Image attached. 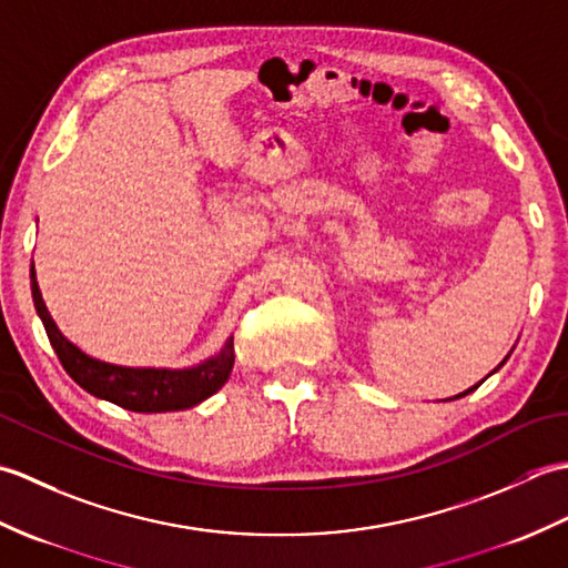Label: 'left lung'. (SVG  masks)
Masks as SVG:
<instances>
[{
    "label": "left lung",
    "mask_w": 568,
    "mask_h": 568,
    "mask_svg": "<svg viewBox=\"0 0 568 568\" xmlns=\"http://www.w3.org/2000/svg\"><path fill=\"white\" fill-rule=\"evenodd\" d=\"M505 361H508V358H505ZM505 361H503V364H505ZM503 364H500V366H503ZM500 366H498V368H500ZM498 368H496V371H498ZM480 383H484V381H480ZM480 383H478V385H480ZM478 385H474V388H468V390H464L462 395H456V397H464V395H468L470 390H476V388H478ZM456 397H454V400H456ZM449 400H452V397H449Z\"/></svg>",
    "instance_id": "obj_1"
}]
</instances>
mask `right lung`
<instances>
[{
  "mask_svg": "<svg viewBox=\"0 0 568 568\" xmlns=\"http://www.w3.org/2000/svg\"><path fill=\"white\" fill-rule=\"evenodd\" d=\"M31 293L48 339L68 376L90 395L131 409V413H173V409L195 407L220 390L234 368V339H229L220 354L192 368H129L104 364L80 352L60 334L53 317L48 315L33 268Z\"/></svg>",
  "mask_w": 568,
  "mask_h": 568,
  "instance_id": "1",
  "label": "right lung"
}]
</instances>
